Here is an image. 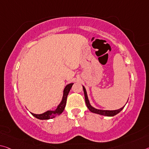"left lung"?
Here are the masks:
<instances>
[{
	"instance_id": "1",
	"label": "left lung",
	"mask_w": 149,
	"mask_h": 149,
	"mask_svg": "<svg viewBox=\"0 0 149 149\" xmlns=\"http://www.w3.org/2000/svg\"><path fill=\"white\" fill-rule=\"evenodd\" d=\"M83 89H84V95H85V100H86V103L87 108L89 109V110L92 113H97V114H100L101 115H104V116H109V117H112L114 116V115H117L121 111H122L123 109L124 108V107H121V109L117 110H113V111H109V110H100V109H95L94 107H92V106L90 105L89 103V101L88 100V97H87V92L86 90V88H85L84 86H83Z\"/></svg>"
}]
</instances>
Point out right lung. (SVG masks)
I'll list each match as a JSON object with an SVG mask.
<instances>
[{
	"instance_id": "obj_1",
	"label": "right lung",
	"mask_w": 149,
	"mask_h": 149,
	"mask_svg": "<svg viewBox=\"0 0 149 149\" xmlns=\"http://www.w3.org/2000/svg\"><path fill=\"white\" fill-rule=\"evenodd\" d=\"M74 84H70L66 86L65 87L64 90H63V98L62 100L61 101V103H60V105L58 106L57 109L55 111H48L45 112L42 114H34V113H31V114L33 115V116L35 117L37 119L43 120V119H52V118L55 117L57 115H60L62 113L63 110H64V108L65 107L66 105V101H67V97H68V95L69 93V92L70 91L71 88L73 86Z\"/></svg>"
}]
</instances>
